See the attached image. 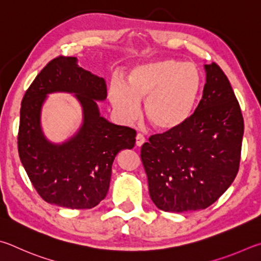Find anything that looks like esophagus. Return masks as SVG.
I'll return each mask as SVG.
<instances>
[{"label": "esophagus", "mask_w": 261, "mask_h": 261, "mask_svg": "<svg viewBox=\"0 0 261 261\" xmlns=\"http://www.w3.org/2000/svg\"><path fill=\"white\" fill-rule=\"evenodd\" d=\"M145 142H147V140H145V138L142 134L136 135V145H138V147H142Z\"/></svg>", "instance_id": "obj_1"}]
</instances>
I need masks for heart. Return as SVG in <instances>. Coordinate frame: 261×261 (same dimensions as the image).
Instances as JSON below:
<instances>
[{
    "instance_id": "1",
    "label": "heart",
    "mask_w": 261,
    "mask_h": 261,
    "mask_svg": "<svg viewBox=\"0 0 261 261\" xmlns=\"http://www.w3.org/2000/svg\"><path fill=\"white\" fill-rule=\"evenodd\" d=\"M203 75L194 64L159 59L134 66L126 84L113 82L109 97L121 120L138 117V103L145 100L148 121L159 133L180 130L193 118L203 94Z\"/></svg>"
}]
</instances>
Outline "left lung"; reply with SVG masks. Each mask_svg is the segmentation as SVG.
Segmentation results:
<instances>
[{
    "instance_id": "8db88e82",
    "label": "left lung",
    "mask_w": 261,
    "mask_h": 261,
    "mask_svg": "<svg viewBox=\"0 0 261 261\" xmlns=\"http://www.w3.org/2000/svg\"><path fill=\"white\" fill-rule=\"evenodd\" d=\"M205 71L203 97L189 122L152 135L141 149L150 197L165 212L208 207L240 168L244 120L239 100L220 66L212 63Z\"/></svg>"
}]
</instances>
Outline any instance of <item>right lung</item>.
<instances>
[{"mask_svg": "<svg viewBox=\"0 0 261 261\" xmlns=\"http://www.w3.org/2000/svg\"><path fill=\"white\" fill-rule=\"evenodd\" d=\"M76 95L84 121L62 145L49 143L39 125L46 95ZM107 98L103 77L77 66L76 57L58 56L39 73L21 100L18 153L32 185L47 203L67 208H93L108 194L114 158L133 149L136 132L100 117L96 100Z\"/></svg>", "mask_w": 261, "mask_h": 261, "instance_id": "1", "label": "right lung"}]
</instances>
